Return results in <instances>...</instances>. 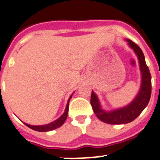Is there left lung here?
Wrapping results in <instances>:
<instances>
[{
    "label": "left lung",
    "instance_id": "obj_1",
    "mask_svg": "<svg viewBox=\"0 0 160 160\" xmlns=\"http://www.w3.org/2000/svg\"><path fill=\"white\" fill-rule=\"evenodd\" d=\"M125 41L136 53L139 61L141 72L140 88L134 100L123 108L106 111L102 108L97 95L92 91L91 104L96 116L102 122L108 124H124L136 119L149 103L152 93V77L150 71L147 66L143 52L139 46L129 39Z\"/></svg>",
    "mask_w": 160,
    "mask_h": 160
}]
</instances>
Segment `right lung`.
<instances>
[{
	"label": "right lung",
	"mask_w": 160,
	"mask_h": 160,
	"mask_svg": "<svg viewBox=\"0 0 160 160\" xmlns=\"http://www.w3.org/2000/svg\"><path fill=\"white\" fill-rule=\"evenodd\" d=\"M72 96V95L70 96L69 99H68V100L67 105H66L65 110H64V113H63V114L61 115L58 119L54 120V121L52 122V123H48V124H44V125H30L26 123H24L26 125L27 127H28L29 128L32 129V130L37 131V132H49V131H52L54 130V129L58 128H60V127H61L63 124H64L66 119H67L68 113V105H69V101L70 100H71Z\"/></svg>",
	"instance_id": "add662e5"
}]
</instances>
